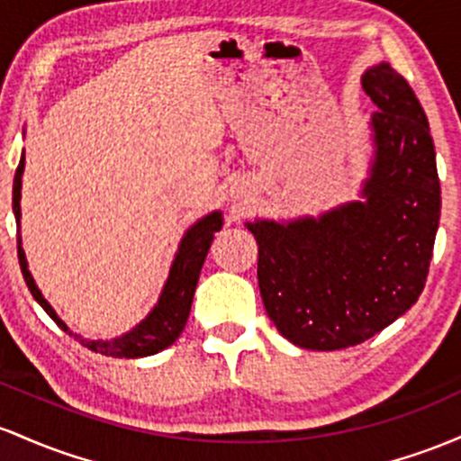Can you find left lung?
<instances>
[{
  "label": "left lung",
  "mask_w": 461,
  "mask_h": 461,
  "mask_svg": "<svg viewBox=\"0 0 461 461\" xmlns=\"http://www.w3.org/2000/svg\"><path fill=\"white\" fill-rule=\"evenodd\" d=\"M375 102L359 200L318 217L246 221L274 327L300 348L339 350L390 327L425 289L439 226L436 148L420 102L379 63L361 74Z\"/></svg>",
  "instance_id": "obj_1"
}]
</instances>
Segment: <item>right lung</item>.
<instances>
[{"label":"right lung","instance_id":"right-lung-1","mask_svg":"<svg viewBox=\"0 0 461 461\" xmlns=\"http://www.w3.org/2000/svg\"><path fill=\"white\" fill-rule=\"evenodd\" d=\"M25 169V157L22 154V161H19L17 174H14L13 183V211L14 220H17V252H19V266H22L25 285L36 303L45 309V313L59 324L65 333L74 335V338L82 346L93 350V353H100L106 357H126V359H137V357H148L157 355L161 350L172 346L178 335L183 333L185 324H187L191 303H194L195 285H198L200 270H203V263L209 252L211 241H213L215 232L221 230L224 224V217L221 211H213V213L200 217L198 221L189 226L187 232L180 240L178 250H176L172 267H169L167 281H165L158 303L154 304V309L149 312L137 327H132L128 333L119 335L113 339H89L82 338L80 333H74L63 320L59 318V313L54 312V307L43 298L41 289L36 287L32 272L28 270V258H25L23 246H22V176Z\"/></svg>","mask_w":461,"mask_h":461}]
</instances>
